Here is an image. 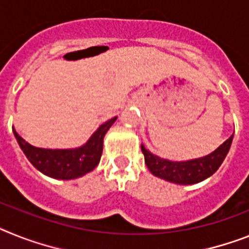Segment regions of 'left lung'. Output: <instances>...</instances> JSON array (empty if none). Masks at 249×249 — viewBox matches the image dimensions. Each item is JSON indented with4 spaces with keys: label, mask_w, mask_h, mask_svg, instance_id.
<instances>
[{
    "label": "left lung",
    "mask_w": 249,
    "mask_h": 249,
    "mask_svg": "<svg viewBox=\"0 0 249 249\" xmlns=\"http://www.w3.org/2000/svg\"><path fill=\"white\" fill-rule=\"evenodd\" d=\"M231 141H233V135L208 156L195 160H181V162L163 160L156 154L150 153L149 150L145 149L143 144H142V152L144 154V160L148 170L154 176L178 185H194L201 182L218 171L231 149Z\"/></svg>",
    "instance_id": "8db88e82"
}]
</instances>
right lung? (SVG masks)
<instances>
[{"label": "right lung", "mask_w": 249, "mask_h": 249, "mask_svg": "<svg viewBox=\"0 0 249 249\" xmlns=\"http://www.w3.org/2000/svg\"><path fill=\"white\" fill-rule=\"evenodd\" d=\"M116 116L102 125L82 147L74 149H45L25 142L15 129L14 135L30 163L41 173L57 179H73L85 176L99 164L102 154L104 137L116 120Z\"/></svg>", "instance_id": "obj_1"}]
</instances>
